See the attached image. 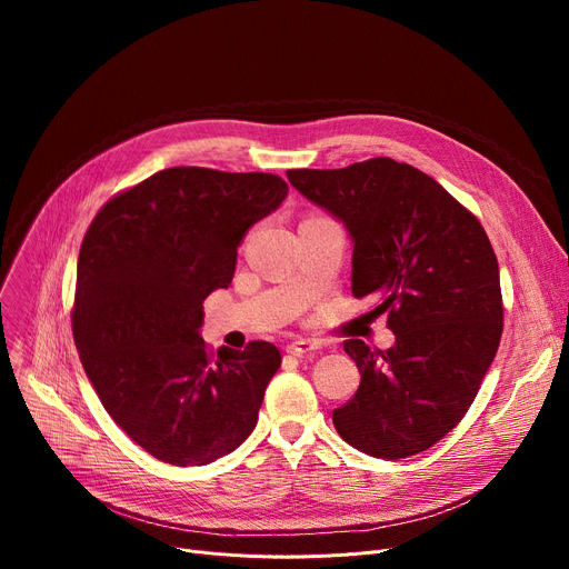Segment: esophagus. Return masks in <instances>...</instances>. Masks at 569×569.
<instances>
[{
  "label": "esophagus",
  "instance_id": "1",
  "mask_svg": "<svg viewBox=\"0 0 569 569\" xmlns=\"http://www.w3.org/2000/svg\"><path fill=\"white\" fill-rule=\"evenodd\" d=\"M286 350H288L290 355H295V357H305V355H309V352L318 350V343L307 341V339H297V341L288 343V346H286Z\"/></svg>",
  "mask_w": 569,
  "mask_h": 569
}]
</instances>
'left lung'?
I'll list each match as a JSON object with an SVG mask.
<instances>
[{"instance_id":"8db88e82","label":"left lung","mask_w":569,"mask_h":569,"mask_svg":"<svg viewBox=\"0 0 569 569\" xmlns=\"http://www.w3.org/2000/svg\"><path fill=\"white\" fill-rule=\"evenodd\" d=\"M288 182L343 223L352 295L373 297L397 337L385 352L343 343L362 380L332 412L339 436L387 461L429 450L461 422L500 343V272L485 228L436 179L395 159L288 170Z\"/></svg>"}]
</instances>
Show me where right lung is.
<instances>
[{
    "label": "right lung",
    "mask_w": 569,
    "mask_h": 569,
    "mask_svg": "<svg viewBox=\"0 0 569 569\" xmlns=\"http://www.w3.org/2000/svg\"><path fill=\"white\" fill-rule=\"evenodd\" d=\"M267 172L168 168L108 200L76 277L73 339L89 382L133 442L172 466H207L258 422L281 352L200 337L202 302L228 288L253 223L286 200Z\"/></svg>",
    "instance_id": "obj_1"
}]
</instances>
